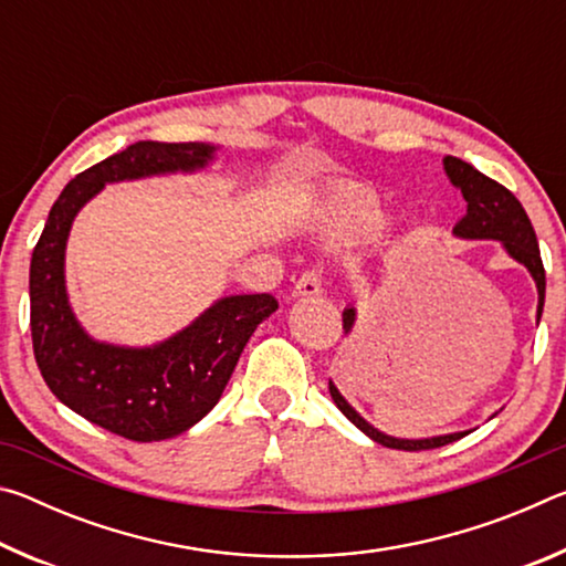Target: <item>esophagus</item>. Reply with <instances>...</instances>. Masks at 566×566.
Listing matches in <instances>:
<instances>
[{"instance_id":"obj_1","label":"esophagus","mask_w":566,"mask_h":566,"mask_svg":"<svg viewBox=\"0 0 566 566\" xmlns=\"http://www.w3.org/2000/svg\"><path fill=\"white\" fill-rule=\"evenodd\" d=\"M322 294L319 272H304L294 284V296H317Z\"/></svg>"}]
</instances>
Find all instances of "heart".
<instances>
[{
  "label": "heart",
  "mask_w": 566,
  "mask_h": 566,
  "mask_svg": "<svg viewBox=\"0 0 566 566\" xmlns=\"http://www.w3.org/2000/svg\"><path fill=\"white\" fill-rule=\"evenodd\" d=\"M322 224L339 242H364L385 232L387 212L367 191H347L327 199L322 207Z\"/></svg>",
  "instance_id": "1"
}]
</instances>
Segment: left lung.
<instances>
[{
    "instance_id": "8db88e82",
    "label": "left lung",
    "mask_w": 566,
    "mask_h": 566,
    "mask_svg": "<svg viewBox=\"0 0 566 566\" xmlns=\"http://www.w3.org/2000/svg\"><path fill=\"white\" fill-rule=\"evenodd\" d=\"M444 171L449 181L462 191L467 202V212L454 227V237L494 239V242H500L504 247V252L510 254L514 262H520L524 270L532 274V280L536 284V296H539V302H536V324H539L542 310H544V290H547V276H544V264H542L539 244H536L534 227L530 222V217H526L524 207L520 205V199H516L510 189L496 185L494 179L484 177L482 171L457 157H444ZM342 322H344V334H349L354 329V322H357V306L349 304L347 310L342 312ZM329 395L334 399V405L339 407L342 415L347 417L354 427L361 429L369 439H375L377 444L389 447V449H401V452L437 449V447L452 444L457 439H462L464 434L472 432V429H467V432H452V434L424 437V439L391 437V434L379 432L375 424H369V421L342 397V391L332 379H329Z\"/></svg>"
}]
</instances>
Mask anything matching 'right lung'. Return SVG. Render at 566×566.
Segmentation results:
<instances>
[{"label": "right lung", "mask_w": 566, "mask_h": 566, "mask_svg": "<svg viewBox=\"0 0 566 566\" xmlns=\"http://www.w3.org/2000/svg\"><path fill=\"white\" fill-rule=\"evenodd\" d=\"M217 149L205 142H137L107 157L64 187L32 252V344L46 387L80 417L132 442L177 437L207 417L249 337L276 312V300L272 294L222 296L185 329L149 347L99 342L84 332L66 294V239L74 217L104 185L191 175L205 169Z\"/></svg>", "instance_id": "add662e5"}]
</instances>
